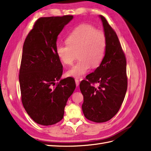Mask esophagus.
Instances as JSON below:
<instances>
[{"mask_svg":"<svg viewBox=\"0 0 151 151\" xmlns=\"http://www.w3.org/2000/svg\"><path fill=\"white\" fill-rule=\"evenodd\" d=\"M75 81H76V86L78 87L79 86V81L78 79H75Z\"/></svg>","mask_w":151,"mask_h":151,"instance_id":"obj_1","label":"esophagus"}]
</instances>
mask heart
<instances>
[{
    "mask_svg": "<svg viewBox=\"0 0 151 151\" xmlns=\"http://www.w3.org/2000/svg\"><path fill=\"white\" fill-rule=\"evenodd\" d=\"M67 44H58L55 52L62 64L70 65L77 58L76 65L67 72V75L81 78L92 67L101 64L106 49V38L103 32L93 26L82 24L76 27L66 38Z\"/></svg>",
    "mask_w": 151,
    "mask_h": 151,
    "instance_id": "b5f03b06",
    "label": "heart"
}]
</instances>
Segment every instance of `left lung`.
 Listing matches in <instances>:
<instances>
[{
  "label": "left lung",
  "mask_w": 151,
  "mask_h": 151,
  "mask_svg": "<svg viewBox=\"0 0 151 151\" xmlns=\"http://www.w3.org/2000/svg\"><path fill=\"white\" fill-rule=\"evenodd\" d=\"M106 38L105 55L100 65L80 84L84 96V116L95 122H104L119 111L127 88L126 59L117 35L102 15H99ZM98 83L95 88L92 84Z\"/></svg>",
  "instance_id": "obj_1"
}]
</instances>
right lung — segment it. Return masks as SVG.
Wrapping results in <instances>:
<instances>
[{
  "label": "right lung",
  "instance_id": "obj_1",
  "mask_svg": "<svg viewBox=\"0 0 151 151\" xmlns=\"http://www.w3.org/2000/svg\"><path fill=\"white\" fill-rule=\"evenodd\" d=\"M73 17L39 18L24 43L19 77L22 102L29 116L40 125L62 120L76 89L73 78L60 79L62 65L55 52L59 34Z\"/></svg>",
  "mask_w": 151,
  "mask_h": 151
}]
</instances>
